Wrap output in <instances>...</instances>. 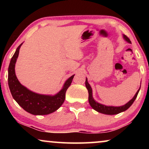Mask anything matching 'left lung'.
<instances>
[{
	"label": "left lung",
	"instance_id": "left-lung-1",
	"mask_svg": "<svg viewBox=\"0 0 149 149\" xmlns=\"http://www.w3.org/2000/svg\"><path fill=\"white\" fill-rule=\"evenodd\" d=\"M123 37L125 38V40L126 41H127L130 43H131V40H130V38L127 37V36L123 35ZM85 86H86L87 90H88V93H89V103L91 107L93 108L95 111H96L97 112L100 113H103V114H106V115H116V114H119L121 112H123L126 111V110L129 109V108L131 107V105L133 104V102L135 100L136 97H137L138 93L139 92V90L140 89H138L137 92H136V95H134L133 98H132L130 102H128L127 104H125V105L121 106V107H107V106L101 104L97 103V102H95L94 100H93V97H92V89H91V87H90V85L87 82V79H86V81H85Z\"/></svg>",
	"mask_w": 149,
	"mask_h": 149
}]
</instances>
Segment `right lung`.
<instances>
[{"mask_svg":"<svg viewBox=\"0 0 149 149\" xmlns=\"http://www.w3.org/2000/svg\"><path fill=\"white\" fill-rule=\"evenodd\" d=\"M19 45L12 57L8 69V84L13 99L26 111L34 115H44L54 113L65 100L66 91L70 86L74 75L66 81L63 88L56 95H47L32 92L23 86L17 80L15 72V64L19 55Z\"/></svg>","mask_w":149,"mask_h":149,"instance_id":"right-lung-1","label":"right lung"}]
</instances>
